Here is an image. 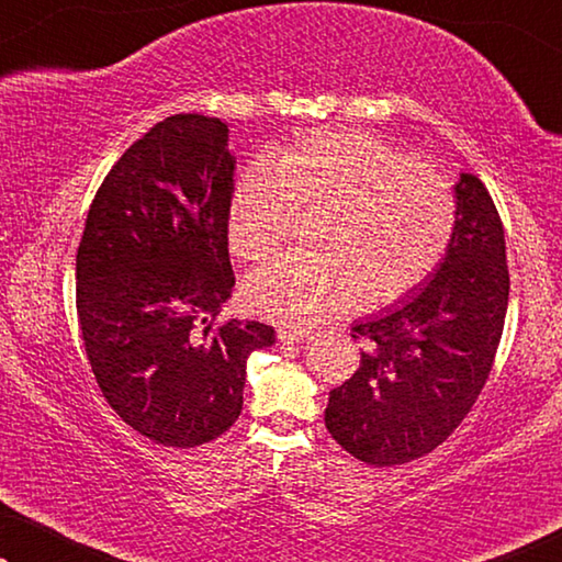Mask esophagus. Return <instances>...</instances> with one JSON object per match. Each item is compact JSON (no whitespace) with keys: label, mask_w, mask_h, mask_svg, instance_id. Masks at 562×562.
<instances>
[{"label":"esophagus","mask_w":562,"mask_h":562,"mask_svg":"<svg viewBox=\"0 0 562 562\" xmlns=\"http://www.w3.org/2000/svg\"><path fill=\"white\" fill-rule=\"evenodd\" d=\"M310 333L306 329H279V340L281 342H304Z\"/></svg>","instance_id":"1"}]
</instances>
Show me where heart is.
I'll return each mask as SVG.
<instances>
[{
    "mask_svg": "<svg viewBox=\"0 0 562 562\" xmlns=\"http://www.w3.org/2000/svg\"><path fill=\"white\" fill-rule=\"evenodd\" d=\"M296 214H325L319 258H281L245 279L243 299L291 329L366 304L412 294L440 266L456 229L450 183L409 153L366 133L317 130L276 158L256 160L235 181L227 245L258 263L286 240Z\"/></svg>",
    "mask_w": 562,
    "mask_h": 562,
    "instance_id": "b5f03b06",
    "label": "heart"
}]
</instances>
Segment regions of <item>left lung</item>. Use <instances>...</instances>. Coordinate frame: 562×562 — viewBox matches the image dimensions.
Listing matches in <instances>:
<instances>
[{"label": "left lung", "mask_w": 562, "mask_h": 562, "mask_svg": "<svg viewBox=\"0 0 562 562\" xmlns=\"http://www.w3.org/2000/svg\"><path fill=\"white\" fill-rule=\"evenodd\" d=\"M452 194L456 229L440 266L356 322L360 368L329 391V435L368 465H402L442 445L494 366L509 304L504 227L479 176L460 173Z\"/></svg>", "instance_id": "1"}]
</instances>
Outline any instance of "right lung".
<instances>
[{"label":"right lung","mask_w":562,"mask_h":562,"mask_svg":"<svg viewBox=\"0 0 562 562\" xmlns=\"http://www.w3.org/2000/svg\"><path fill=\"white\" fill-rule=\"evenodd\" d=\"M229 130L173 114L122 153L76 252V310L99 389L122 422L164 448H196L243 412L245 366L273 327L210 317L233 294Z\"/></svg>","instance_id":"obj_1"}]
</instances>
